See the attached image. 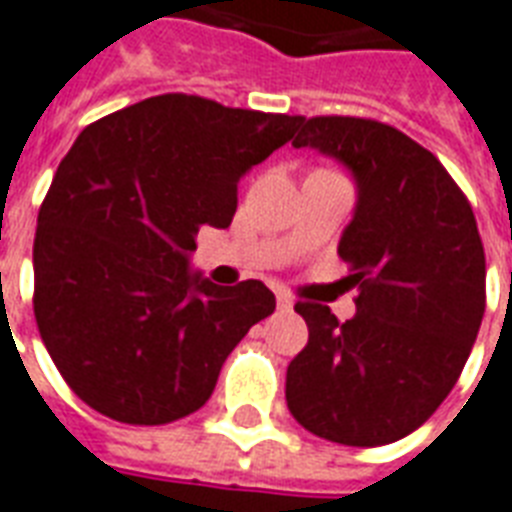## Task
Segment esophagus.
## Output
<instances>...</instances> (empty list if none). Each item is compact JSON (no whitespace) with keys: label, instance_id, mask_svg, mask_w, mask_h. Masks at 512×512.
Returning a JSON list of instances; mask_svg holds the SVG:
<instances>
[{"label":"esophagus","instance_id":"34e87169","mask_svg":"<svg viewBox=\"0 0 512 512\" xmlns=\"http://www.w3.org/2000/svg\"><path fill=\"white\" fill-rule=\"evenodd\" d=\"M276 306H279L282 312H290V309H293V298L287 293H279L276 295Z\"/></svg>","mask_w":512,"mask_h":512}]
</instances>
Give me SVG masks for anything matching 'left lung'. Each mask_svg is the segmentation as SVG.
Returning a JSON list of instances; mask_svg holds the SVG:
<instances>
[{
	"mask_svg": "<svg viewBox=\"0 0 512 512\" xmlns=\"http://www.w3.org/2000/svg\"><path fill=\"white\" fill-rule=\"evenodd\" d=\"M293 146L331 157L355 181L339 257L358 298L347 323L323 304H295L309 342L287 366V407L317 437L388 445L434 415L478 339V222L442 162L388 124L317 116Z\"/></svg>",
	"mask_w": 512,
	"mask_h": 512,
	"instance_id": "left-lung-1",
	"label": "left lung"
}]
</instances>
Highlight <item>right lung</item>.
<instances>
[{"instance_id": "right-lung-1", "label": "right lung", "mask_w": 512, "mask_h": 512, "mask_svg": "<svg viewBox=\"0 0 512 512\" xmlns=\"http://www.w3.org/2000/svg\"><path fill=\"white\" fill-rule=\"evenodd\" d=\"M301 116L160 94L94 121L59 162L34 236V317L92 410L160 426L200 410L246 331L276 309L257 279L189 271L200 227H227L238 181Z\"/></svg>"}]
</instances>
